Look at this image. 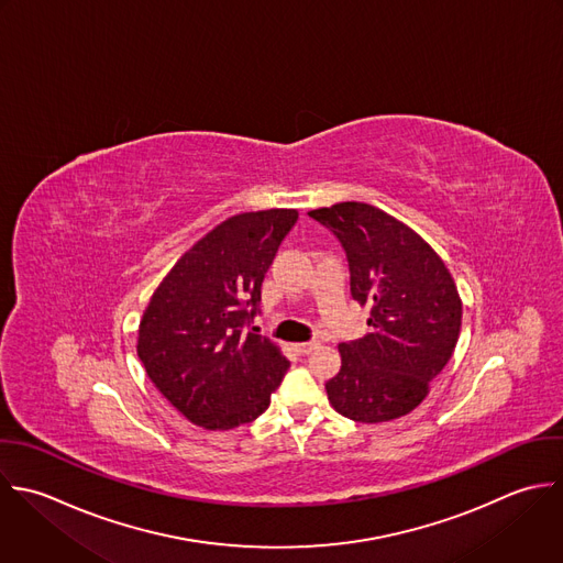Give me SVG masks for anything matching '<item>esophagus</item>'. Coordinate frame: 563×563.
Wrapping results in <instances>:
<instances>
[{
  "label": "esophagus",
  "instance_id": "1",
  "mask_svg": "<svg viewBox=\"0 0 563 563\" xmlns=\"http://www.w3.org/2000/svg\"><path fill=\"white\" fill-rule=\"evenodd\" d=\"M318 346V342H300V344H294V351L298 353V355H307V353H311L313 349Z\"/></svg>",
  "mask_w": 563,
  "mask_h": 563
}]
</instances>
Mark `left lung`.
Returning <instances> with one entry per match:
<instances>
[{
  "instance_id": "obj_1",
  "label": "left lung",
  "mask_w": 563,
  "mask_h": 563,
  "mask_svg": "<svg viewBox=\"0 0 563 563\" xmlns=\"http://www.w3.org/2000/svg\"><path fill=\"white\" fill-rule=\"evenodd\" d=\"M346 252L351 296L371 307L368 335L340 344L331 406L360 423L412 412L452 360L463 305L439 254L384 210L344 201L309 212Z\"/></svg>"
}]
</instances>
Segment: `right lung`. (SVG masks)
Returning a JSON list of instances; mask_svg holds the SVG:
<instances>
[{
  "label": "right lung",
  "instance_id": "obj_1",
  "mask_svg": "<svg viewBox=\"0 0 563 563\" xmlns=\"http://www.w3.org/2000/svg\"><path fill=\"white\" fill-rule=\"evenodd\" d=\"M296 210L243 212L197 241L155 289L137 357L155 388L195 426L232 430L269 408L289 362L256 329L261 283Z\"/></svg>",
  "mask_w": 563,
  "mask_h": 563
}]
</instances>
